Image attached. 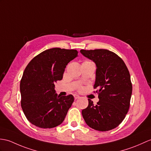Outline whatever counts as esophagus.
<instances>
[{
    "instance_id": "34e87169",
    "label": "esophagus",
    "mask_w": 151,
    "mask_h": 151,
    "mask_svg": "<svg viewBox=\"0 0 151 151\" xmlns=\"http://www.w3.org/2000/svg\"><path fill=\"white\" fill-rule=\"evenodd\" d=\"M74 98H75V100H77V99H80V96H78V95H77V94H74Z\"/></svg>"
}]
</instances>
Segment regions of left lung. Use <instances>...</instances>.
Returning <instances> with one entry per match:
<instances>
[{
  "label": "left lung",
  "mask_w": 151,
  "mask_h": 151,
  "mask_svg": "<svg viewBox=\"0 0 151 151\" xmlns=\"http://www.w3.org/2000/svg\"><path fill=\"white\" fill-rule=\"evenodd\" d=\"M96 65L94 91L99 94L96 105L88 99L89 105L82 111L87 125L95 130L107 131L124 120L130 106L132 83L124 60L114 52L99 49L80 50Z\"/></svg>",
  "instance_id": "8db88e82"
}]
</instances>
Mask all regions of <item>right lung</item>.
<instances>
[{
  "label": "right lung",
  "mask_w": 151,
  "mask_h": 151,
  "mask_svg": "<svg viewBox=\"0 0 151 151\" xmlns=\"http://www.w3.org/2000/svg\"><path fill=\"white\" fill-rule=\"evenodd\" d=\"M77 56L76 50L51 48L35 57L26 66L20 80V104L33 125L50 129L64 120L74 97L58 96L55 83L62 79L66 65Z\"/></svg>",
  "instance_id": "add662e5"
}]
</instances>
